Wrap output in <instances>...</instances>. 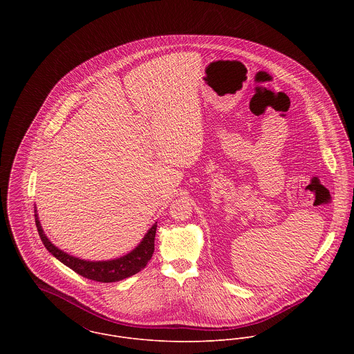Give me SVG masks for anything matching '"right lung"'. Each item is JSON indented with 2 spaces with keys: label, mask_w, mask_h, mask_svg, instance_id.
Segmentation results:
<instances>
[{
  "label": "right lung",
  "mask_w": 354,
  "mask_h": 354,
  "mask_svg": "<svg viewBox=\"0 0 354 354\" xmlns=\"http://www.w3.org/2000/svg\"><path fill=\"white\" fill-rule=\"evenodd\" d=\"M35 223L38 227L39 237H41L44 245L46 247V250L53 256H55L61 263H64L65 266L72 268L75 272H77L79 275H82L87 279H91V281L109 283V282H117V281L125 279L128 277H132V275L138 274L139 271H142L147 266V263L151 259L152 253H153V240H155V233H156V223L149 230V233L146 234V237L143 239V241L139 244V247L136 250L128 253L127 256H122L115 260H109V261H86V260H80L77 257H73L68 253L59 251L44 234V230L41 227L37 214H35Z\"/></svg>",
  "instance_id": "1"
}]
</instances>
